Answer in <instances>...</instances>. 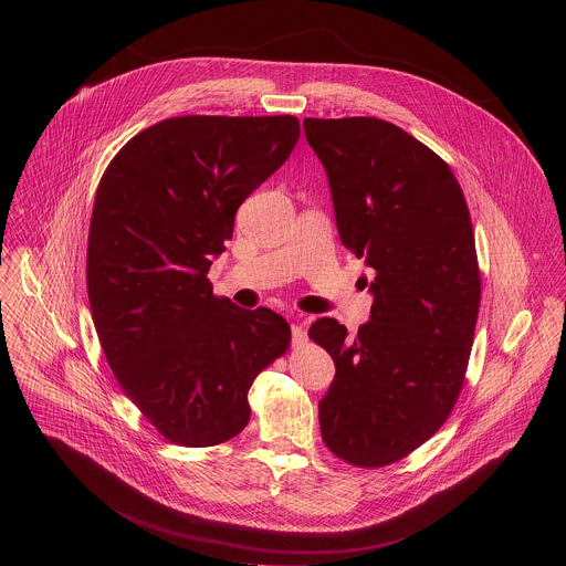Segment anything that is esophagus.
Instances as JSON below:
<instances>
[{
	"instance_id": "obj_1",
	"label": "esophagus",
	"mask_w": 566,
	"mask_h": 566,
	"mask_svg": "<svg viewBox=\"0 0 566 566\" xmlns=\"http://www.w3.org/2000/svg\"><path fill=\"white\" fill-rule=\"evenodd\" d=\"M305 339H307L305 328L301 324H292V344L298 348V346L305 344Z\"/></svg>"
}]
</instances>
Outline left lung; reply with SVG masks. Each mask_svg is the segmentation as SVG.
<instances>
[{
  "instance_id": "1",
  "label": "left lung",
  "mask_w": 566,
  "mask_h": 566,
  "mask_svg": "<svg viewBox=\"0 0 566 566\" xmlns=\"http://www.w3.org/2000/svg\"><path fill=\"white\" fill-rule=\"evenodd\" d=\"M303 126L339 240L375 270L370 323L355 337L335 318L310 328L335 361L321 431L335 458L381 469L424 444L462 392L482 301L473 222L451 167L403 128L377 117Z\"/></svg>"
}]
</instances>
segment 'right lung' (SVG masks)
I'll use <instances>...</instances> for the list:
<instances>
[{"label":"right lung","mask_w":566,"mask_h":566,"mask_svg":"<svg viewBox=\"0 0 566 566\" xmlns=\"http://www.w3.org/2000/svg\"><path fill=\"white\" fill-rule=\"evenodd\" d=\"M298 137L292 115L169 117L102 174L86 243L91 316L119 388L174 444L235 438L252 381L290 348L285 318L216 296L207 274L240 205Z\"/></svg>","instance_id":"1"}]
</instances>
